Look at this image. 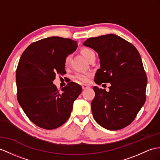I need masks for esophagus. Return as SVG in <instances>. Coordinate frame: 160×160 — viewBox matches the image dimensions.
I'll return each instance as SVG.
<instances>
[{
  "label": "esophagus",
  "instance_id": "esophagus-1",
  "mask_svg": "<svg viewBox=\"0 0 160 160\" xmlns=\"http://www.w3.org/2000/svg\"><path fill=\"white\" fill-rule=\"evenodd\" d=\"M89 88V86L88 85H86V84H83L82 85V89H88Z\"/></svg>",
  "mask_w": 160,
  "mask_h": 160
}]
</instances>
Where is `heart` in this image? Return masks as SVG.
Returning a JSON list of instances; mask_svg holds the SVG:
<instances>
[{
	"label": "heart",
	"instance_id": "1",
	"mask_svg": "<svg viewBox=\"0 0 160 160\" xmlns=\"http://www.w3.org/2000/svg\"><path fill=\"white\" fill-rule=\"evenodd\" d=\"M81 53L83 54V56L86 58L88 60L89 58L92 57V56L94 55V52L91 49L89 48H83L81 49ZM71 56L68 55L67 57L65 58L64 59V65L66 67H67L69 65L70 61H71ZM92 75V73L90 72H77L75 75L73 76V78L76 79L78 81H80V82L82 83H87L89 81V79Z\"/></svg>",
	"mask_w": 160,
	"mask_h": 160
}]
</instances>
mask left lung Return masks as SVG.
<instances>
[{
  "label": "left lung",
  "mask_w": 160,
  "mask_h": 160,
  "mask_svg": "<svg viewBox=\"0 0 160 160\" xmlns=\"http://www.w3.org/2000/svg\"><path fill=\"white\" fill-rule=\"evenodd\" d=\"M83 45L98 53L100 68L95 83H110L109 91L93 87L92 102L93 118L109 130L128 126L145 102L147 78L139 52L135 47L113 34L89 38Z\"/></svg>",
  "instance_id": "1"
}]
</instances>
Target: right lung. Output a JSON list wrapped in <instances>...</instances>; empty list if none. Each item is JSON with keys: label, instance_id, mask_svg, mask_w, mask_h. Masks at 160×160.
Returning <instances> with one entry per match:
<instances>
[{"label": "right lung", "instance_id": "1", "mask_svg": "<svg viewBox=\"0 0 160 160\" xmlns=\"http://www.w3.org/2000/svg\"><path fill=\"white\" fill-rule=\"evenodd\" d=\"M77 46L76 41L51 37L30 44L19 59L16 71L18 100L29 119L38 127L56 129L71 115L74 101L82 88L70 82L60 92L53 81L56 75L66 73L65 58Z\"/></svg>", "mask_w": 160, "mask_h": 160}]
</instances>
